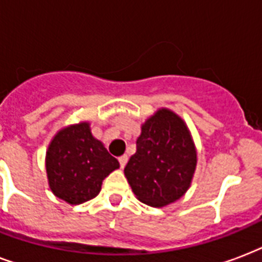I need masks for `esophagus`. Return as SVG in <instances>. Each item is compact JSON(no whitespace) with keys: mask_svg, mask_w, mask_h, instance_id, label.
<instances>
[{"mask_svg":"<svg viewBox=\"0 0 262 262\" xmlns=\"http://www.w3.org/2000/svg\"><path fill=\"white\" fill-rule=\"evenodd\" d=\"M127 161H128V157L127 156H121V157H119V163H120V167L124 168L125 164H127Z\"/></svg>","mask_w":262,"mask_h":262,"instance_id":"obj_1","label":"esophagus"}]
</instances>
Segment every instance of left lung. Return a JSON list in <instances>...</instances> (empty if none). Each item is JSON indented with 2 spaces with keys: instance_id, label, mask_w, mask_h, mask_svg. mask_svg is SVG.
Listing matches in <instances>:
<instances>
[{
  "instance_id": "8db88e82",
  "label": "left lung",
  "mask_w": 262,
  "mask_h": 262,
  "mask_svg": "<svg viewBox=\"0 0 262 262\" xmlns=\"http://www.w3.org/2000/svg\"><path fill=\"white\" fill-rule=\"evenodd\" d=\"M196 165V151L183 120L160 109L142 125L137 151L124 175L138 200L165 206L187 191Z\"/></svg>"
}]
</instances>
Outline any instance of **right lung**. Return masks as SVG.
<instances>
[{
	"mask_svg": "<svg viewBox=\"0 0 262 262\" xmlns=\"http://www.w3.org/2000/svg\"><path fill=\"white\" fill-rule=\"evenodd\" d=\"M119 167V161L91 135L87 123L61 129L46 153L49 186L54 195L71 205L98 195L102 180Z\"/></svg>",
	"mask_w": 262,
	"mask_h": 262,
	"instance_id": "1",
	"label": "right lung"
}]
</instances>
